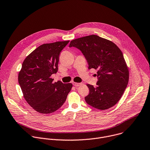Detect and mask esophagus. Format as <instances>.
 Wrapping results in <instances>:
<instances>
[{
	"instance_id": "34e87169",
	"label": "esophagus",
	"mask_w": 150,
	"mask_h": 150,
	"mask_svg": "<svg viewBox=\"0 0 150 150\" xmlns=\"http://www.w3.org/2000/svg\"><path fill=\"white\" fill-rule=\"evenodd\" d=\"M72 84H73V85H74L75 86H76V87H78V86H79L82 85V83H77V82H73V83H72Z\"/></svg>"
}]
</instances>
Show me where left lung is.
Segmentation results:
<instances>
[{
	"label": "left lung",
	"mask_w": 150,
	"mask_h": 150,
	"mask_svg": "<svg viewBox=\"0 0 150 150\" xmlns=\"http://www.w3.org/2000/svg\"><path fill=\"white\" fill-rule=\"evenodd\" d=\"M69 47L79 49L89 69L97 70L96 86L87 84L89 93L86 103L93 108L105 110L121 98L129 79V71L123 54L112 42L95 35L71 41Z\"/></svg>",
	"instance_id": "8db88e82"
}]
</instances>
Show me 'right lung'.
Instances as JSON below:
<instances>
[{
	"instance_id": "right-lung-1",
	"label": "right lung",
	"mask_w": 150,
	"mask_h": 150,
	"mask_svg": "<svg viewBox=\"0 0 150 150\" xmlns=\"http://www.w3.org/2000/svg\"><path fill=\"white\" fill-rule=\"evenodd\" d=\"M69 40L43 44L24 60L18 82L27 103L35 111L50 114L65 102L71 83L53 82L51 75L58 72L59 57Z\"/></svg>"
}]
</instances>
